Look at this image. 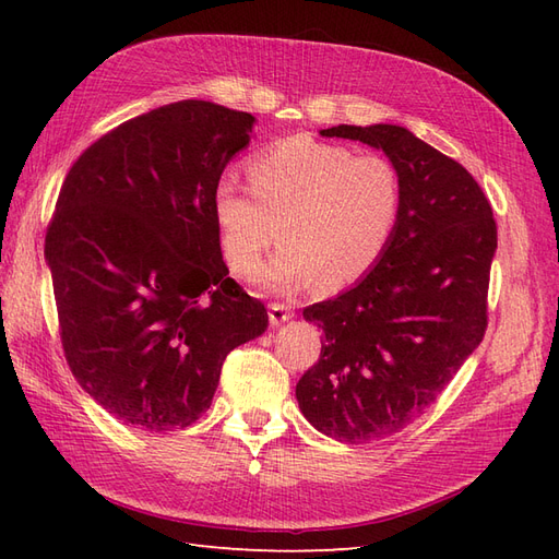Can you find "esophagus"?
I'll use <instances>...</instances> for the list:
<instances>
[{
    "label": "esophagus",
    "instance_id": "esophagus-1",
    "mask_svg": "<svg viewBox=\"0 0 559 559\" xmlns=\"http://www.w3.org/2000/svg\"><path fill=\"white\" fill-rule=\"evenodd\" d=\"M267 314H270V324L280 326V324H284V321H289L294 317V310H292V306H284V302H270Z\"/></svg>",
    "mask_w": 559,
    "mask_h": 559
}]
</instances>
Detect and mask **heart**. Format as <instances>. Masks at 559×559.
Returning <instances> with one entry per match:
<instances>
[{
  "mask_svg": "<svg viewBox=\"0 0 559 559\" xmlns=\"http://www.w3.org/2000/svg\"><path fill=\"white\" fill-rule=\"evenodd\" d=\"M247 177L251 193L230 179L214 189L218 240L235 275L259 273L277 226L284 245L265 280L282 292L312 280L319 289H341L361 280L392 240L401 186L382 156L296 134L261 151Z\"/></svg>",
  "mask_w": 559,
  "mask_h": 559,
  "instance_id": "heart-1",
  "label": "heart"
}]
</instances>
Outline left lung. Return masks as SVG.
I'll return each mask as SVG.
<instances>
[{"instance_id":"obj_1","label":"left lung","mask_w":559,"mask_h":559,"mask_svg":"<svg viewBox=\"0 0 559 559\" xmlns=\"http://www.w3.org/2000/svg\"><path fill=\"white\" fill-rule=\"evenodd\" d=\"M324 138L382 148L401 186L378 265L302 310L321 329L319 361L296 384L300 413L335 441H380L425 415L487 329L492 207L466 167L401 126H335Z\"/></svg>"}]
</instances>
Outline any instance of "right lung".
Returning <instances> with one entry per match:
<instances>
[{"label": "right lung", "mask_w": 559, "mask_h": 559, "mask_svg": "<svg viewBox=\"0 0 559 559\" xmlns=\"http://www.w3.org/2000/svg\"><path fill=\"white\" fill-rule=\"evenodd\" d=\"M253 121L181 99L103 134L64 177L46 230L64 359L128 427L193 425L228 352L267 329L263 302L228 277L214 222Z\"/></svg>", "instance_id": "obj_1"}]
</instances>
